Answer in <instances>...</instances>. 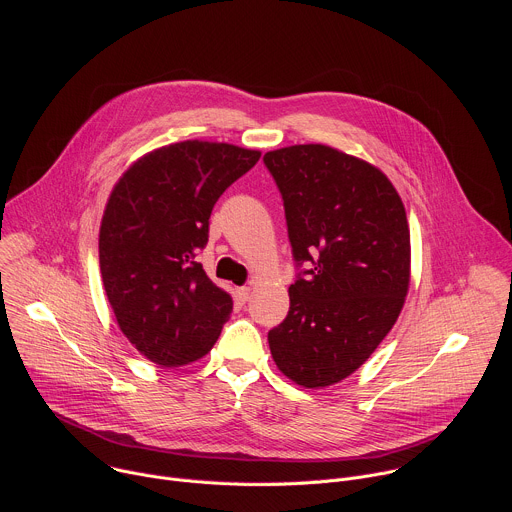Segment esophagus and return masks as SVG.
<instances>
[{"label":"esophagus","instance_id":"1","mask_svg":"<svg viewBox=\"0 0 512 512\" xmlns=\"http://www.w3.org/2000/svg\"><path fill=\"white\" fill-rule=\"evenodd\" d=\"M237 298L241 304H245L249 298H251V287L243 285V287H237Z\"/></svg>","mask_w":512,"mask_h":512}]
</instances>
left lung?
I'll use <instances>...</instances> for the list:
<instances>
[{
	"instance_id": "8db88e82",
	"label": "left lung",
	"mask_w": 512,
	"mask_h": 512,
	"mask_svg": "<svg viewBox=\"0 0 512 512\" xmlns=\"http://www.w3.org/2000/svg\"><path fill=\"white\" fill-rule=\"evenodd\" d=\"M285 208L298 267L289 312L269 330L277 369L306 389L340 383L397 322L409 289L405 206L373 164L330 145H289L263 156Z\"/></svg>"
}]
</instances>
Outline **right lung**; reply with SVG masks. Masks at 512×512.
Returning a JSON list of instances; mask_svg holds the SVG:
<instances>
[{"instance_id":"1","label":"right lung","mask_w":512,"mask_h":512,"mask_svg":"<svg viewBox=\"0 0 512 512\" xmlns=\"http://www.w3.org/2000/svg\"><path fill=\"white\" fill-rule=\"evenodd\" d=\"M259 158L188 139L141 156L113 186L99 231L105 294L125 338L160 367L202 358L233 312L196 255L216 200Z\"/></svg>"}]
</instances>
